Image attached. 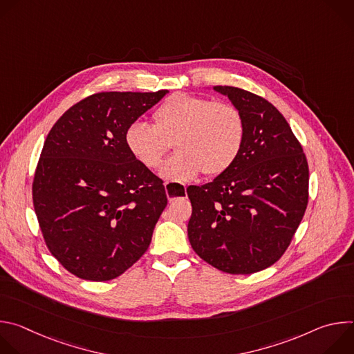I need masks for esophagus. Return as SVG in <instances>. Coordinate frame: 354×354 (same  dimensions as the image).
Instances as JSON below:
<instances>
[{
    "label": "esophagus",
    "instance_id": "obj_1",
    "mask_svg": "<svg viewBox=\"0 0 354 354\" xmlns=\"http://www.w3.org/2000/svg\"><path fill=\"white\" fill-rule=\"evenodd\" d=\"M168 187H169V182H165V192H167L168 200H169V201H172V200H174V197H172V194H169V190H168ZM185 189H186V186H185Z\"/></svg>",
    "mask_w": 354,
    "mask_h": 354
}]
</instances>
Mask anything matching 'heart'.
I'll list each match as a JSON object with an SVG mask.
<instances>
[{
	"label": "heart",
	"instance_id": "obj_1",
	"mask_svg": "<svg viewBox=\"0 0 354 354\" xmlns=\"http://www.w3.org/2000/svg\"><path fill=\"white\" fill-rule=\"evenodd\" d=\"M154 126L133 123L124 134L130 154L157 169L175 141L178 153L161 169L171 180H190L200 172L217 176L232 167L245 141V119L230 102L176 93L153 115Z\"/></svg>",
	"mask_w": 354,
	"mask_h": 354
}]
</instances>
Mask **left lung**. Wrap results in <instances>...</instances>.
Returning a JSON list of instances; mask_svg holds the SVG:
<instances>
[{
  "label": "left lung",
  "mask_w": 354,
  "mask_h": 354,
  "mask_svg": "<svg viewBox=\"0 0 354 354\" xmlns=\"http://www.w3.org/2000/svg\"><path fill=\"white\" fill-rule=\"evenodd\" d=\"M214 89L243 115L245 141L230 169L187 187V236L213 268L252 274L276 263L291 243L308 205V161L269 100L236 86Z\"/></svg>",
  "instance_id": "1"
}]
</instances>
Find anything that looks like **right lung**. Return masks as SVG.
Listing matches in <instances>:
<instances>
[{
  "mask_svg": "<svg viewBox=\"0 0 354 354\" xmlns=\"http://www.w3.org/2000/svg\"><path fill=\"white\" fill-rule=\"evenodd\" d=\"M167 93H93L46 137L32 182L33 207L50 254L80 279H116L149 246L167 192L130 154L124 134Z\"/></svg>",
  "mask_w": 354,
  "mask_h": 354,
  "instance_id": "obj_1",
  "label": "right lung"
}]
</instances>
